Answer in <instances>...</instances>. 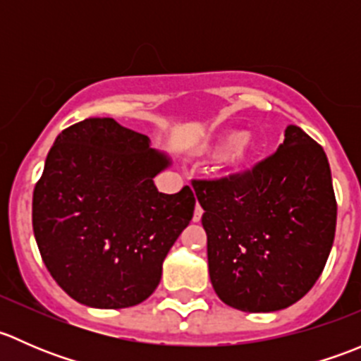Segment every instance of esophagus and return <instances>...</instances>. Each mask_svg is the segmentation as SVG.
<instances>
[{
  "label": "esophagus",
  "instance_id": "obj_1",
  "mask_svg": "<svg viewBox=\"0 0 361 361\" xmlns=\"http://www.w3.org/2000/svg\"><path fill=\"white\" fill-rule=\"evenodd\" d=\"M202 216V207L201 204H195V211H194V221H199Z\"/></svg>",
  "mask_w": 361,
  "mask_h": 361
}]
</instances>
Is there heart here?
Segmentation results:
<instances>
[{"instance_id":"heart-1","label":"heart","mask_w":361,"mask_h":361,"mask_svg":"<svg viewBox=\"0 0 361 361\" xmlns=\"http://www.w3.org/2000/svg\"><path fill=\"white\" fill-rule=\"evenodd\" d=\"M260 150L262 141L255 134L232 129L221 133L213 141L201 145L197 154L204 159H221L228 173H239L260 155Z\"/></svg>"}]
</instances>
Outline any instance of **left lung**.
Here are the masks:
<instances>
[{
  "instance_id": "obj_1",
  "label": "left lung",
  "mask_w": 361,
  "mask_h": 361,
  "mask_svg": "<svg viewBox=\"0 0 361 361\" xmlns=\"http://www.w3.org/2000/svg\"><path fill=\"white\" fill-rule=\"evenodd\" d=\"M202 206L209 278L218 297L245 312H272L318 281L336 238L329 159L300 127L253 169L192 181Z\"/></svg>"
}]
</instances>
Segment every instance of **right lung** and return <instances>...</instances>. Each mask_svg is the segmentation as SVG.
<instances>
[{
  "label": "right lung",
  "instance_id": "1",
  "mask_svg": "<svg viewBox=\"0 0 361 361\" xmlns=\"http://www.w3.org/2000/svg\"><path fill=\"white\" fill-rule=\"evenodd\" d=\"M169 159L113 118H85L57 136L32 192L43 264L76 302L122 309L147 300L162 262L194 216L190 187L162 194Z\"/></svg>",
  "mask_w": 361,
  "mask_h": 361
}]
</instances>
